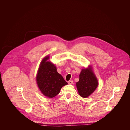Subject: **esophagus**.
I'll return each instance as SVG.
<instances>
[{
    "label": "esophagus",
    "mask_w": 130,
    "mask_h": 130,
    "mask_svg": "<svg viewBox=\"0 0 130 130\" xmlns=\"http://www.w3.org/2000/svg\"><path fill=\"white\" fill-rule=\"evenodd\" d=\"M68 84H72L73 83V80H69L68 81Z\"/></svg>",
    "instance_id": "esophagus-1"
}]
</instances>
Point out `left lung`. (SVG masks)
Listing matches in <instances>:
<instances>
[{"instance_id":"8db88e82","label":"left lung","mask_w":130,"mask_h":130,"mask_svg":"<svg viewBox=\"0 0 130 130\" xmlns=\"http://www.w3.org/2000/svg\"><path fill=\"white\" fill-rule=\"evenodd\" d=\"M98 81L91 68L82 69L79 74V79L76 83L78 93L81 97L86 98L95 91Z\"/></svg>"}]
</instances>
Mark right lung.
Here are the masks:
<instances>
[{
    "label": "right lung",
    "mask_w": 130,
    "mask_h": 130,
    "mask_svg": "<svg viewBox=\"0 0 130 130\" xmlns=\"http://www.w3.org/2000/svg\"><path fill=\"white\" fill-rule=\"evenodd\" d=\"M49 56H46L41 62L36 80L41 93L48 98L57 95L62 87L68 83L62 75L56 71V68L51 62L47 61Z\"/></svg>",
    "instance_id": "obj_1"
}]
</instances>
